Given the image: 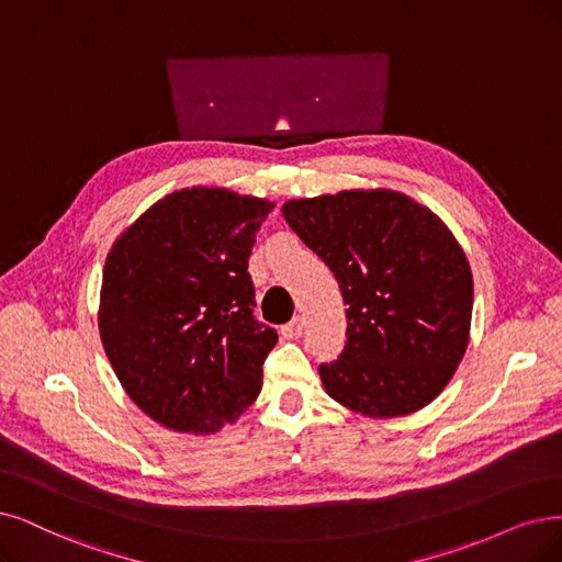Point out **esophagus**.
I'll list each match as a JSON object with an SVG mask.
<instances>
[{
    "instance_id": "obj_1",
    "label": "esophagus",
    "mask_w": 562,
    "mask_h": 562,
    "mask_svg": "<svg viewBox=\"0 0 562 562\" xmlns=\"http://www.w3.org/2000/svg\"><path fill=\"white\" fill-rule=\"evenodd\" d=\"M301 334H303V317L301 315H296L292 322L282 326V336L286 340H296V338H301Z\"/></svg>"
}]
</instances>
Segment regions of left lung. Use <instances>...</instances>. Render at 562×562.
<instances>
[{"instance_id": "1", "label": "left lung", "mask_w": 562, "mask_h": 562, "mask_svg": "<svg viewBox=\"0 0 562 562\" xmlns=\"http://www.w3.org/2000/svg\"><path fill=\"white\" fill-rule=\"evenodd\" d=\"M282 215L349 305L345 349L319 366L328 396L372 419L428 405L459 368L472 319L470 263L445 222L391 190L294 199Z\"/></svg>"}]
</instances>
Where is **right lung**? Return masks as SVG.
Masks as SVG:
<instances>
[{
	"label": "right lung",
	"mask_w": 562,
	"mask_h": 562,
	"mask_svg": "<svg viewBox=\"0 0 562 562\" xmlns=\"http://www.w3.org/2000/svg\"><path fill=\"white\" fill-rule=\"evenodd\" d=\"M273 207L192 187L150 205L113 243L99 334L127 396L157 424L207 435L259 396L278 334L255 319L247 259Z\"/></svg>",
	"instance_id": "obj_1"
}]
</instances>
